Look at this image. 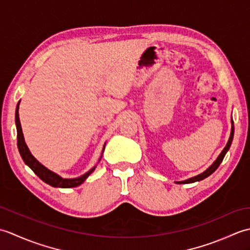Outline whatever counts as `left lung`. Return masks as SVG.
<instances>
[{
	"mask_svg": "<svg viewBox=\"0 0 250 250\" xmlns=\"http://www.w3.org/2000/svg\"><path fill=\"white\" fill-rule=\"evenodd\" d=\"M233 136H234V124H233V119H232V117H231V133H230L229 141H228L226 147L224 148V149H222V151L220 152V155L217 157V159L213 162V164H211V166L208 168H206L203 173L196 175V176H193V177L188 178V179H186V180H182V182H175V183H176V184H191V183L200 182V180H203L204 178L208 177L209 175L213 174L216 171V169L218 168V167L220 166V163L222 162V160H224V158L226 156V153L228 152V150L230 149L231 144H232V141H233Z\"/></svg>",
	"mask_w": 250,
	"mask_h": 250,
	"instance_id": "left-lung-1",
	"label": "left lung"
}]
</instances>
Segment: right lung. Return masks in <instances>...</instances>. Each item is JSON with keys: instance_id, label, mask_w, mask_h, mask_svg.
I'll list each match as a JSON object with an SVG mask.
<instances>
[{"instance_id": "obj_1", "label": "right lung", "mask_w": 250, "mask_h": 250, "mask_svg": "<svg viewBox=\"0 0 250 250\" xmlns=\"http://www.w3.org/2000/svg\"><path fill=\"white\" fill-rule=\"evenodd\" d=\"M19 104L20 101L17 104V107H16V114H15V122H16V128H17V146H18V150L20 152V156L22 158V160L24 161V163L28 166L32 171H33L37 176H39L44 183L50 185L51 187L55 188H73V187H77V186L82 185L84 180L88 178V176L91 174L97 166H94L91 169H89L87 173H84L83 175L76 178H63L61 177L60 175H58L57 173L50 171L49 168H47L46 167H44L40 161H37L36 159L34 158V156L32 155L30 149L26 146L25 142H24V136L22 133V129H21V125H20V120H19ZM105 145L106 143L103 146L102 149V153L105 149ZM102 158V155H101L99 161Z\"/></svg>"}]
</instances>
